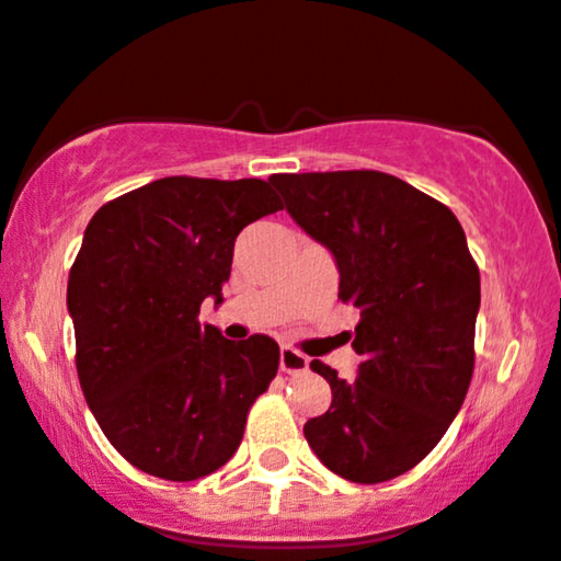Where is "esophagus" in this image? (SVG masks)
Listing matches in <instances>:
<instances>
[{"label":"esophagus","mask_w":561,"mask_h":561,"mask_svg":"<svg viewBox=\"0 0 561 561\" xmlns=\"http://www.w3.org/2000/svg\"><path fill=\"white\" fill-rule=\"evenodd\" d=\"M279 367H282V373H287V375L305 373V370H308V357H305V354H300L297 350H293V346H282Z\"/></svg>","instance_id":"34e87169"}]
</instances>
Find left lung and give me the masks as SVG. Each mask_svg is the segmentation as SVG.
<instances>
[{
    "instance_id": "obj_1",
    "label": "left lung",
    "mask_w": 561,
    "mask_h": 561,
    "mask_svg": "<svg viewBox=\"0 0 561 561\" xmlns=\"http://www.w3.org/2000/svg\"><path fill=\"white\" fill-rule=\"evenodd\" d=\"M268 181L336 259L339 300L359 308L357 378L310 363L333 399L305 422V439L357 484L401 477L443 439L471 386L481 287L463 228L443 202L380 170Z\"/></svg>"
}]
</instances>
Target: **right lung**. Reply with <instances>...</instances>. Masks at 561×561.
I'll list each match as a JSON object with an SVG mask.
<instances>
[{"instance_id":"right-lung-1","label":"right lung","mask_w":561,"mask_h":561,"mask_svg":"<svg viewBox=\"0 0 561 561\" xmlns=\"http://www.w3.org/2000/svg\"><path fill=\"white\" fill-rule=\"evenodd\" d=\"M279 209L268 181L170 175L92 215L67 285L77 375L103 435L139 471L194 481L238 450L279 346L264 333L230 342L198 308L222 302L238 232Z\"/></svg>"}]
</instances>
